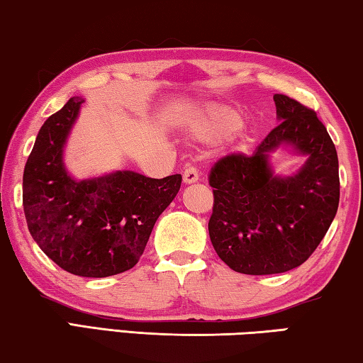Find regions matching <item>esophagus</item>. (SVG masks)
I'll return each mask as SVG.
<instances>
[{"label":"esophagus","mask_w":363,"mask_h":363,"mask_svg":"<svg viewBox=\"0 0 363 363\" xmlns=\"http://www.w3.org/2000/svg\"><path fill=\"white\" fill-rule=\"evenodd\" d=\"M198 180H199L198 169L193 167V165H189V167L183 170V182H185L186 185H191V183H196Z\"/></svg>","instance_id":"34e87169"}]
</instances>
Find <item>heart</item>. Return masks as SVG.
<instances>
[{
  "instance_id": "heart-1",
  "label": "heart",
  "mask_w": 363,
  "mask_h": 363,
  "mask_svg": "<svg viewBox=\"0 0 363 363\" xmlns=\"http://www.w3.org/2000/svg\"><path fill=\"white\" fill-rule=\"evenodd\" d=\"M242 116L228 106L209 104L191 122V135L204 143H216L233 135L242 127Z\"/></svg>"
}]
</instances>
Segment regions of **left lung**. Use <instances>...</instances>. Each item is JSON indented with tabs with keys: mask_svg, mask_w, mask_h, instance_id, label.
I'll list each match as a JSON object with an SVG mask.
<instances>
[{
	"mask_svg": "<svg viewBox=\"0 0 363 363\" xmlns=\"http://www.w3.org/2000/svg\"><path fill=\"white\" fill-rule=\"evenodd\" d=\"M275 127L252 156L230 154L213 165L212 246L225 264L246 275L293 270L311 257L340 204V165L328 132L312 109L273 96ZM280 147L306 155L293 176L274 174L269 154Z\"/></svg>",
	"mask_w": 363,
	"mask_h": 363,
	"instance_id": "left-lung-1",
	"label": "left lung"
}]
</instances>
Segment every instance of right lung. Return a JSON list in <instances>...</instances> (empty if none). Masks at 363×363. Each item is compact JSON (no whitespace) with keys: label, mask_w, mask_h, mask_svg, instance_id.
<instances>
[{"label":"right lung","mask_w":363,"mask_h":363,"mask_svg":"<svg viewBox=\"0 0 363 363\" xmlns=\"http://www.w3.org/2000/svg\"><path fill=\"white\" fill-rule=\"evenodd\" d=\"M83 103L70 98L41 125L23 169L22 203L28 231L52 262L74 275L104 278L136 265L182 175L159 180L117 170L75 180L64 147Z\"/></svg>","instance_id":"add662e5"}]
</instances>
